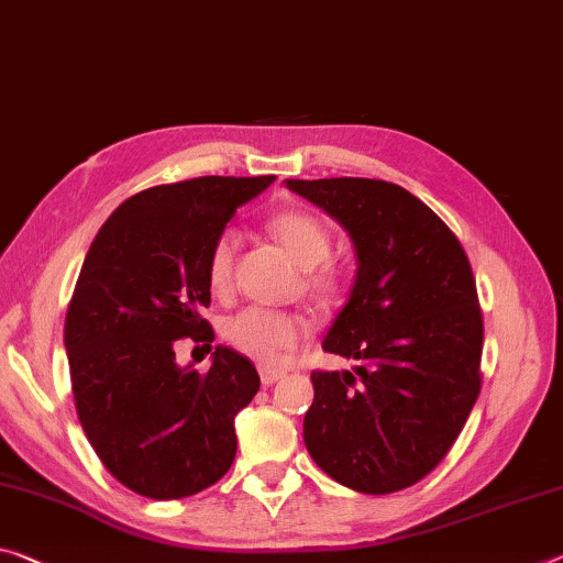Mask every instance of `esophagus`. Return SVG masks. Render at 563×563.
<instances>
[{"label": "esophagus", "mask_w": 563, "mask_h": 563, "mask_svg": "<svg viewBox=\"0 0 563 563\" xmlns=\"http://www.w3.org/2000/svg\"><path fill=\"white\" fill-rule=\"evenodd\" d=\"M285 376L283 371H275V368H261V380L263 386H273V383H278Z\"/></svg>", "instance_id": "esophagus-1"}]
</instances>
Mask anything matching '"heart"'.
<instances>
[{
    "label": "heart",
    "mask_w": 563,
    "mask_h": 563,
    "mask_svg": "<svg viewBox=\"0 0 563 563\" xmlns=\"http://www.w3.org/2000/svg\"><path fill=\"white\" fill-rule=\"evenodd\" d=\"M271 235L278 240L280 247L292 257V263L306 267H316L323 263L330 253V235L323 222L316 216L302 210L278 212L267 222ZM240 245V235L235 230H222L208 257V283L216 296H225L233 288V265ZM343 288L341 273L333 267H320L306 278V290L320 302L333 300ZM228 343L238 347L240 353L250 355L257 363H283L296 351L298 343L308 333V323L300 316L280 313V310L265 308H245L238 316L228 318L225 328Z\"/></svg>",
    "instance_id": "heart-1"
}]
</instances>
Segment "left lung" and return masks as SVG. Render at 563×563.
<instances>
[{
    "label": "left lung",
    "mask_w": 563,
    "mask_h": 563,
    "mask_svg": "<svg viewBox=\"0 0 563 563\" xmlns=\"http://www.w3.org/2000/svg\"><path fill=\"white\" fill-rule=\"evenodd\" d=\"M353 243L355 280L323 338L353 371H316L302 441L325 474L394 494L439 466L481 390L484 320L468 257L400 185L365 177L285 180Z\"/></svg>",
    "instance_id": "1"
}]
</instances>
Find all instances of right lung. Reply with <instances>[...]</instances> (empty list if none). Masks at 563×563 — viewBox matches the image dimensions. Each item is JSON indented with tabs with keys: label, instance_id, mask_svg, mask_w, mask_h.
I'll list each match as a JSON object with an SVG mask.
<instances>
[{
	"label": "right lung",
	"instance_id": "obj_1",
	"mask_svg": "<svg viewBox=\"0 0 563 563\" xmlns=\"http://www.w3.org/2000/svg\"><path fill=\"white\" fill-rule=\"evenodd\" d=\"M263 177H195L124 200L89 245L65 320L77 416L104 468L140 496L200 494L233 466L235 416L261 388L255 365L216 345L208 373L177 365L175 341L216 333L208 257Z\"/></svg>",
	"mask_w": 563,
	"mask_h": 563
}]
</instances>
